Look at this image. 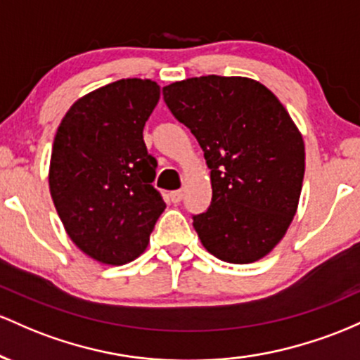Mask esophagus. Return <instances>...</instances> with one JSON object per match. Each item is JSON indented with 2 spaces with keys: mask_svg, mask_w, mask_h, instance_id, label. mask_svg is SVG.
<instances>
[{
  "mask_svg": "<svg viewBox=\"0 0 360 360\" xmlns=\"http://www.w3.org/2000/svg\"><path fill=\"white\" fill-rule=\"evenodd\" d=\"M169 199H172L173 204H179V202L184 199V192L181 191H173L169 192Z\"/></svg>",
  "mask_w": 360,
  "mask_h": 360,
  "instance_id": "1",
  "label": "esophagus"
}]
</instances>
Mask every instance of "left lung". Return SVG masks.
I'll use <instances>...</instances> for the list:
<instances>
[{
    "label": "left lung",
    "instance_id": "obj_1",
    "mask_svg": "<svg viewBox=\"0 0 360 360\" xmlns=\"http://www.w3.org/2000/svg\"><path fill=\"white\" fill-rule=\"evenodd\" d=\"M163 98L211 169V205L193 216L200 243L228 264L269 255L296 216L304 179V141L289 112L245 76L175 82Z\"/></svg>",
    "mask_w": 360,
    "mask_h": 360
}]
</instances>
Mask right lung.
<instances>
[{"instance_id":"right-lung-1","label":"right lung","mask_w":360,"mask_h":360,"mask_svg":"<svg viewBox=\"0 0 360 360\" xmlns=\"http://www.w3.org/2000/svg\"><path fill=\"white\" fill-rule=\"evenodd\" d=\"M158 102L156 82L119 79L76 100L56 132L52 202L72 243L100 264L136 260L167 207L143 139Z\"/></svg>"}]
</instances>
